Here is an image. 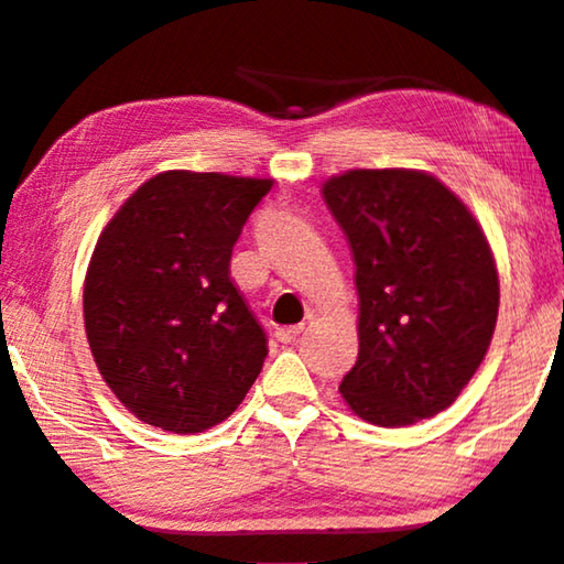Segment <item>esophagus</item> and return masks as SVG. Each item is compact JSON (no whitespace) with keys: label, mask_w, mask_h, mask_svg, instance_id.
Segmentation results:
<instances>
[{"label":"esophagus","mask_w":564,"mask_h":564,"mask_svg":"<svg viewBox=\"0 0 564 564\" xmlns=\"http://www.w3.org/2000/svg\"><path fill=\"white\" fill-rule=\"evenodd\" d=\"M301 330H303V324H299V326H281V328H275V338H279L281 344H289V341H293V338L301 334Z\"/></svg>","instance_id":"esophagus-1"}]
</instances>
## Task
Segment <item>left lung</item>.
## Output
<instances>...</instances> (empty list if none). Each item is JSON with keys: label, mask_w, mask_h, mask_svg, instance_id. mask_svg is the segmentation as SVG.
Listing matches in <instances>:
<instances>
[{"label": "left lung", "mask_w": 564, "mask_h": 564, "mask_svg": "<svg viewBox=\"0 0 564 564\" xmlns=\"http://www.w3.org/2000/svg\"><path fill=\"white\" fill-rule=\"evenodd\" d=\"M321 195L351 248L359 293V359L338 391L377 426L436 416L475 377L497 326L485 230L424 170H346Z\"/></svg>", "instance_id": "8db88e82"}]
</instances>
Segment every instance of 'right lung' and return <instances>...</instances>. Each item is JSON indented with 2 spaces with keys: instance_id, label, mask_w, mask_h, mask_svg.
Returning <instances> with one entry per match:
<instances>
[{
  "instance_id": "add662e5",
  "label": "right lung",
  "mask_w": 564,
  "mask_h": 564,
  "mask_svg": "<svg viewBox=\"0 0 564 564\" xmlns=\"http://www.w3.org/2000/svg\"><path fill=\"white\" fill-rule=\"evenodd\" d=\"M271 177L165 170L120 205L89 258V351L140 422L198 434L238 409L265 334L230 281V253Z\"/></svg>"
}]
</instances>
